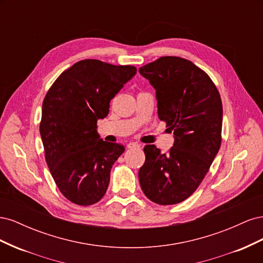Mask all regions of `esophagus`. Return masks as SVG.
Segmentation results:
<instances>
[{
    "mask_svg": "<svg viewBox=\"0 0 263 263\" xmlns=\"http://www.w3.org/2000/svg\"><path fill=\"white\" fill-rule=\"evenodd\" d=\"M127 148H129V149H136V148H140V145L137 144V142L132 141V142H129L128 145H127Z\"/></svg>",
    "mask_w": 263,
    "mask_h": 263,
    "instance_id": "1",
    "label": "esophagus"
}]
</instances>
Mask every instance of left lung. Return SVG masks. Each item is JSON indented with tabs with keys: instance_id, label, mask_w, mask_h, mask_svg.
Returning a JSON list of instances; mask_svg holds the SVG:
<instances>
[{
	"instance_id": "left-lung-1",
	"label": "left lung",
	"mask_w": 263,
	"mask_h": 263,
	"mask_svg": "<svg viewBox=\"0 0 263 263\" xmlns=\"http://www.w3.org/2000/svg\"><path fill=\"white\" fill-rule=\"evenodd\" d=\"M139 73L155 87L158 116L174 135L168 154L145 146L140 186L154 203L178 204L195 192L220 148V95L208 73L180 57L159 58Z\"/></svg>"
}]
</instances>
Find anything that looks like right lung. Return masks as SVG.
I'll return each mask as SVG.
<instances>
[{
    "label": "right lung",
    "mask_w": 263,
    "mask_h": 263,
    "mask_svg": "<svg viewBox=\"0 0 263 263\" xmlns=\"http://www.w3.org/2000/svg\"><path fill=\"white\" fill-rule=\"evenodd\" d=\"M136 72L133 66L85 59L63 71L47 92L39 125L45 158L70 202L89 206L104 196L110 169L125 147L101 139L98 121Z\"/></svg>",
    "instance_id": "1"
}]
</instances>
